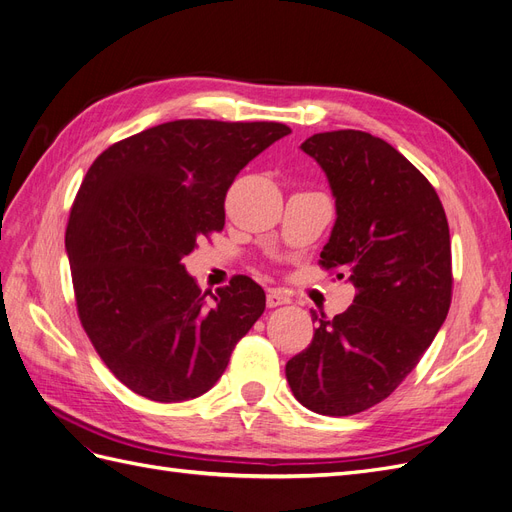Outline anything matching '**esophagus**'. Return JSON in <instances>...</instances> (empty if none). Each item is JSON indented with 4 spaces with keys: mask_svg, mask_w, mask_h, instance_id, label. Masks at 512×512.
<instances>
[{
    "mask_svg": "<svg viewBox=\"0 0 512 512\" xmlns=\"http://www.w3.org/2000/svg\"><path fill=\"white\" fill-rule=\"evenodd\" d=\"M286 303H290V297H288V294H284L282 290H269V292H267V305H269V307L286 305Z\"/></svg>",
    "mask_w": 512,
    "mask_h": 512,
    "instance_id": "1",
    "label": "esophagus"
}]
</instances>
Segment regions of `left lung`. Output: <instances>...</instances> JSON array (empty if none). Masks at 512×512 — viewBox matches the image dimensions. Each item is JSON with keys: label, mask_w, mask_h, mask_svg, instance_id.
I'll use <instances>...</instances> for the list:
<instances>
[{"label": "left lung", "mask_w": 512, "mask_h": 512, "mask_svg": "<svg viewBox=\"0 0 512 512\" xmlns=\"http://www.w3.org/2000/svg\"><path fill=\"white\" fill-rule=\"evenodd\" d=\"M301 149L335 196L320 265L348 275L356 294L344 314H314L312 344L286 363V378L307 410L350 416L389 397L440 331L453 297L451 235L433 185L382 138L320 132Z\"/></svg>", "instance_id": "obj_1"}]
</instances>
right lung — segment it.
Returning <instances> with one entry per match:
<instances>
[{
  "mask_svg": "<svg viewBox=\"0 0 512 512\" xmlns=\"http://www.w3.org/2000/svg\"><path fill=\"white\" fill-rule=\"evenodd\" d=\"M286 134L277 121L177 119L89 166L66 228L76 309L130 391L162 404L207 393L265 312V290L247 275L209 300L181 258L224 228L239 170Z\"/></svg>",
  "mask_w": 512,
  "mask_h": 512,
  "instance_id": "right-lung-1",
  "label": "right lung"
}]
</instances>
